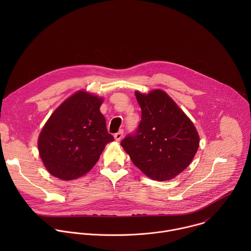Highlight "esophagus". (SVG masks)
Masks as SVG:
<instances>
[{
    "label": "esophagus",
    "instance_id": "obj_1",
    "mask_svg": "<svg viewBox=\"0 0 251 251\" xmlns=\"http://www.w3.org/2000/svg\"><path fill=\"white\" fill-rule=\"evenodd\" d=\"M123 134H124V131L123 130H120L118 131L117 133L114 134V138L116 141H120L122 138H123Z\"/></svg>",
    "mask_w": 251,
    "mask_h": 251
}]
</instances>
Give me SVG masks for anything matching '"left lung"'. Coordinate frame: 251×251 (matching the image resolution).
<instances>
[{
    "instance_id": "1",
    "label": "left lung",
    "mask_w": 251,
    "mask_h": 251,
    "mask_svg": "<svg viewBox=\"0 0 251 251\" xmlns=\"http://www.w3.org/2000/svg\"><path fill=\"white\" fill-rule=\"evenodd\" d=\"M142 116L134 134L121 146L134 165L156 181H168L193 161L200 137L190 118L163 90L135 92Z\"/></svg>"
}]
</instances>
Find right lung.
Returning <instances> with one entry per match:
<instances>
[{"label":"right lung","instance_id":"add662e5","mask_svg":"<svg viewBox=\"0 0 251 251\" xmlns=\"http://www.w3.org/2000/svg\"><path fill=\"white\" fill-rule=\"evenodd\" d=\"M103 99L77 91L60 104L38 141L47 170L63 181L75 180L97 163L106 144L114 140L99 108Z\"/></svg>","mask_w":251,"mask_h":251}]
</instances>
